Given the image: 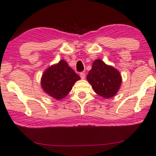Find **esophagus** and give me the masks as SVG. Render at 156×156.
I'll use <instances>...</instances> for the list:
<instances>
[{"label": "esophagus", "mask_w": 156, "mask_h": 156, "mask_svg": "<svg viewBox=\"0 0 156 156\" xmlns=\"http://www.w3.org/2000/svg\"><path fill=\"white\" fill-rule=\"evenodd\" d=\"M80 78H82V79H84V78H86V74H85V73L81 72L80 73Z\"/></svg>", "instance_id": "esophagus-1"}]
</instances>
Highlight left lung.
Here are the masks:
<instances>
[{
  "instance_id": "obj_1",
  "label": "left lung",
  "mask_w": 156,
  "mask_h": 156,
  "mask_svg": "<svg viewBox=\"0 0 156 156\" xmlns=\"http://www.w3.org/2000/svg\"><path fill=\"white\" fill-rule=\"evenodd\" d=\"M87 80L98 95L106 98L116 94L122 82L119 72L100 59L93 62Z\"/></svg>"
}]
</instances>
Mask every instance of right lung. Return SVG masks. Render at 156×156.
<instances>
[{
  "instance_id": "1",
  "label": "right lung",
  "mask_w": 156,
  "mask_h": 156,
  "mask_svg": "<svg viewBox=\"0 0 156 156\" xmlns=\"http://www.w3.org/2000/svg\"><path fill=\"white\" fill-rule=\"evenodd\" d=\"M80 78L68 63L61 60L44 72L41 78V86L50 96L61 100L67 95L75 82Z\"/></svg>"
}]
</instances>
